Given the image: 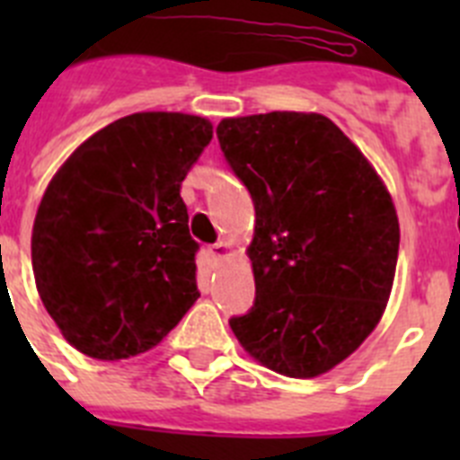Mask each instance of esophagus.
Wrapping results in <instances>:
<instances>
[{
  "instance_id": "34e87169",
  "label": "esophagus",
  "mask_w": 460,
  "mask_h": 460,
  "mask_svg": "<svg viewBox=\"0 0 460 460\" xmlns=\"http://www.w3.org/2000/svg\"><path fill=\"white\" fill-rule=\"evenodd\" d=\"M209 253H211V258H226V255H227V243L226 242L211 243Z\"/></svg>"
}]
</instances>
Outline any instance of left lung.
<instances>
[{
	"mask_svg": "<svg viewBox=\"0 0 460 460\" xmlns=\"http://www.w3.org/2000/svg\"><path fill=\"white\" fill-rule=\"evenodd\" d=\"M217 137L255 207V302L230 327L271 371L320 376L359 348L387 306L401 239L392 198L315 112L223 119Z\"/></svg>",
	"mask_w": 460,
	"mask_h": 460,
	"instance_id": "left-lung-1",
	"label": "left lung"
}]
</instances>
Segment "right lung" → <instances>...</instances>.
I'll return each instance as SVG.
<instances>
[{
	"label": "right lung",
	"instance_id": "1",
	"mask_svg": "<svg viewBox=\"0 0 460 460\" xmlns=\"http://www.w3.org/2000/svg\"><path fill=\"white\" fill-rule=\"evenodd\" d=\"M209 140L202 117L136 112L84 140L48 184L31 233L36 288L83 355L147 352L200 296L180 189Z\"/></svg>",
	"mask_w": 460,
	"mask_h": 460
}]
</instances>
